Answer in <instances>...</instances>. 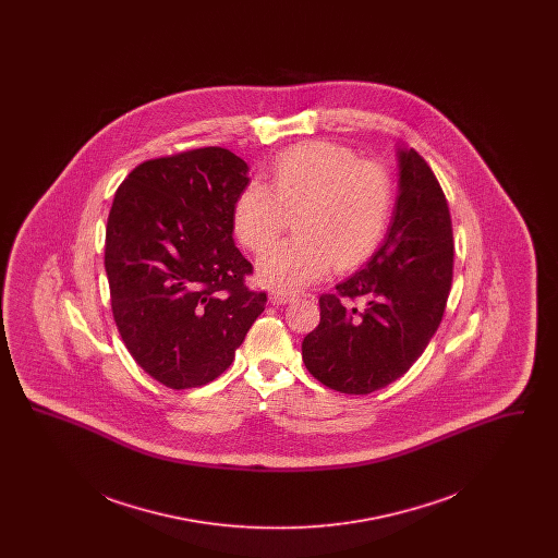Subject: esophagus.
Here are the masks:
<instances>
[{
	"mask_svg": "<svg viewBox=\"0 0 558 558\" xmlns=\"http://www.w3.org/2000/svg\"><path fill=\"white\" fill-rule=\"evenodd\" d=\"M296 299V294L294 292L289 291H271L269 292V301L274 303V305H287V303H291Z\"/></svg>",
	"mask_w": 558,
	"mask_h": 558,
	"instance_id": "obj_1",
	"label": "esophagus"
}]
</instances>
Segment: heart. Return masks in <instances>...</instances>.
Here are the masks:
<instances>
[{
	"mask_svg": "<svg viewBox=\"0 0 558 558\" xmlns=\"http://www.w3.org/2000/svg\"><path fill=\"white\" fill-rule=\"evenodd\" d=\"M391 180L387 171L357 160L332 142L294 146L271 165V184L251 182L234 201L232 219L240 242L262 251L296 213L299 236L269 246L257 259L259 280L292 291L371 257L387 228Z\"/></svg>",
	"mask_w": 558,
	"mask_h": 558,
	"instance_id": "1",
	"label": "heart"
}]
</instances>
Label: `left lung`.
Returning a JSON list of instances; mask_svg holds the SVG:
<instances>
[{
  "label": "left lung",
  "mask_w": 558,
  "mask_h": 558,
  "mask_svg": "<svg viewBox=\"0 0 558 558\" xmlns=\"http://www.w3.org/2000/svg\"><path fill=\"white\" fill-rule=\"evenodd\" d=\"M399 194L387 236L335 294L303 339L305 368L322 385L366 396L398 380L437 332L453 269L450 209L414 148H398Z\"/></svg>",
  "instance_id": "8db88e82"
}]
</instances>
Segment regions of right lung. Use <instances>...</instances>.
Returning <instances> with one entry per match:
<instances>
[{
    "label": "right lung",
    "instance_id": "1",
    "mask_svg": "<svg viewBox=\"0 0 558 558\" xmlns=\"http://www.w3.org/2000/svg\"><path fill=\"white\" fill-rule=\"evenodd\" d=\"M248 165L226 148H196L137 165L107 223L110 305L133 360L169 389L215 380L234 362L266 292L234 244L232 209Z\"/></svg>",
    "mask_w": 558,
    "mask_h": 558
}]
</instances>
